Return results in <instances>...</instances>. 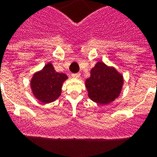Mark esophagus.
Listing matches in <instances>:
<instances>
[{
    "label": "esophagus",
    "instance_id": "esophagus-1",
    "mask_svg": "<svg viewBox=\"0 0 157 157\" xmlns=\"http://www.w3.org/2000/svg\"><path fill=\"white\" fill-rule=\"evenodd\" d=\"M72 77L75 79H79L80 77V73H73V74H72Z\"/></svg>",
    "mask_w": 157,
    "mask_h": 157
}]
</instances>
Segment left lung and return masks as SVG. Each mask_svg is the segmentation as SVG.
I'll return each instance as SVG.
<instances>
[{"instance_id":"obj_1","label":"left lung","mask_w":157,"mask_h":157,"mask_svg":"<svg viewBox=\"0 0 157 157\" xmlns=\"http://www.w3.org/2000/svg\"><path fill=\"white\" fill-rule=\"evenodd\" d=\"M85 80L88 95L98 104H108L119 96L123 86V76L113 66L99 62L91 69Z\"/></svg>"}]
</instances>
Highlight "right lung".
Wrapping results in <instances>:
<instances>
[{
	"mask_svg": "<svg viewBox=\"0 0 157 157\" xmlns=\"http://www.w3.org/2000/svg\"><path fill=\"white\" fill-rule=\"evenodd\" d=\"M67 79L65 73L56 72L52 64L49 62L33 74L30 82L31 92L42 103H51L61 95L62 84Z\"/></svg>",
	"mask_w": 157,
	"mask_h": 157,
	"instance_id": "add662e5",
	"label": "right lung"
}]
</instances>
